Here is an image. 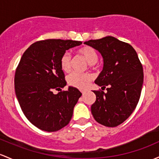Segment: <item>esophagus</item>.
Returning a JSON list of instances; mask_svg holds the SVG:
<instances>
[{
  "instance_id": "1",
  "label": "esophagus",
  "mask_w": 159,
  "mask_h": 159,
  "mask_svg": "<svg viewBox=\"0 0 159 159\" xmlns=\"http://www.w3.org/2000/svg\"><path fill=\"white\" fill-rule=\"evenodd\" d=\"M81 93H82V94L84 95V94L86 93V91H85V90H81Z\"/></svg>"
}]
</instances>
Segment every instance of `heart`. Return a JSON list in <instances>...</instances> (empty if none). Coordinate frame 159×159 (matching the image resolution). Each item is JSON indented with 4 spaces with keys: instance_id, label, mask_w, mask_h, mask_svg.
<instances>
[{
    "instance_id": "obj_1",
    "label": "heart",
    "mask_w": 159,
    "mask_h": 159,
    "mask_svg": "<svg viewBox=\"0 0 159 159\" xmlns=\"http://www.w3.org/2000/svg\"><path fill=\"white\" fill-rule=\"evenodd\" d=\"M78 53L86 60L88 64L93 65L98 60V55L97 51L90 46H84L79 48ZM61 69L65 72H68L71 68V56L69 53H65L60 59ZM92 79V76L89 74L73 72L67 78L69 84L74 88L84 89L88 86Z\"/></svg>"
}]
</instances>
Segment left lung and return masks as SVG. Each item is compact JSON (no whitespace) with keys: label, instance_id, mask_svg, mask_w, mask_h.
I'll return each instance as SVG.
<instances>
[{"label":"left lung","instance_id":"8db88e82","mask_svg":"<svg viewBox=\"0 0 159 159\" xmlns=\"http://www.w3.org/2000/svg\"><path fill=\"white\" fill-rule=\"evenodd\" d=\"M103 59V68L95 84L107 92L93 90L95 102L91 113L98 123L116 127L132 114L139 102L143 83V70L131 45L111 36L85 41Z\"/></svg>","mask_w":159,"mask_h":159}]
</instances>
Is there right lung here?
<instances>
[{
	"label": "right lung",
	"mask_w": 159,
	"mask_h": 159,
	"mask_svg": "<svg viewBox=\"0 0 159 159\" xmlns=\"http://www.w3.org/2000/svg\"><path fill=\"white\" fill-rule=\"evenodd\" d=\"M81 43L61 39L37 41L21 58L15 73L16 96L27 119L41 130L57 131L70 121L81 93L73 87L57 94L53 90L66 85L60 67L62 56Z\"/></svg>",
	"instance_id": "right-lung-1"
}]
</instances>
